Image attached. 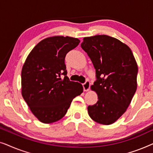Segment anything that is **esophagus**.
Instances as JSON below:
<instances>
[{
	"instance_id": "34e87169",
	"label": "esophagus",
	"mask_w": 153,
	"mask_h": 153,
	"mask_svg": "<svg viewBox=\"0 0 153 153\" xmlns=\"http://www.w3.org/2000/svg\"><path fill=\"white\" fill-rule=\"evenodd\" d=\"M83 91H88L90 90V87H91V83L88 80L85 81V82L83 84Z\"/></svg>"
}]
</instances>
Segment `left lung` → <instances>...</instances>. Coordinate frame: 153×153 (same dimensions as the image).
I'll use <instances>...</instances> for the list:
<instances>
[{
    "instance_id": "left-lung-1",
    "label": "left lung",
    "mask_w": 153,
    "mask_h": 153,
    "mask_svg": "<svg viewBox=\"0 0 153 153\" xmlns=\"http://www.w3.org/2000/svg\"><path fill=\"white\" fill-rule=\"evenodd\" d=\"M81 47L91 58L97 79L91 89L98 101L88 106V112L95 122L111 125L126 111L137 91V62L128 46L108 35L84 37Z\"/></svg>"
}]
</instances>
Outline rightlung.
<instances>
[{
	"mask_svg": "<svg viewBox=\"0 0 153 153\" xmlns=\"http://www.w3.org/2000/svg\"><path fill=\"white\" fill-rule=\"evenodd\" d=\"M79 42L68 36L47 37L33 48L23 65V98L42 123L61 119L72 100L83 93L82 85L67 76L65 64L66 54Z\"/></svg>",
	"mask_w": 153,
	"mask_h": 153,
	"instance_id": "1",
	"label": "right lung"
}]
</instances>
